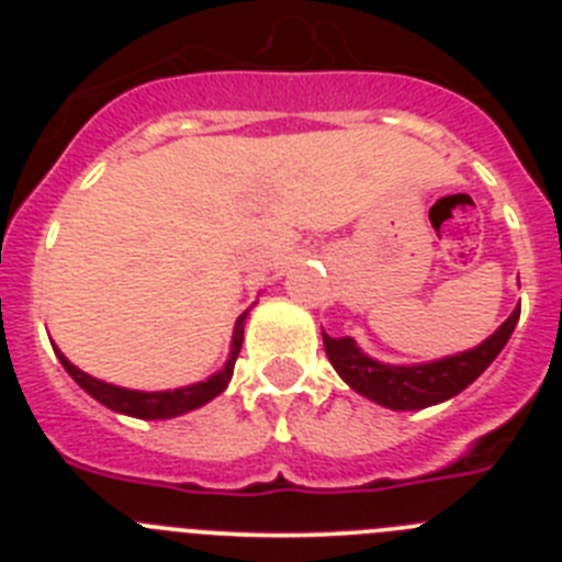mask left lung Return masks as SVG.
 <instances>
[{
	"label": "left lung",
	"mask_w": 562,
	"mask_h": 562,
	"mask_svg": "<svg viewBox=\"0 0 562 562\" xmlns=\"http://www.w3.org/2000/svg\"><path fill=\"white\" fill-rule=\"evenodd\" d=\"M520 317V306L506 317L495 335L486 337L481 346L445 360L425 362V366H385L357 349L351 337L324 335L326 357L337 374L349 382L357 394L369 396L376 405L391 411H419L461 394L473 380H479L486 366L501 355L515 324Z\"/></svg>",
	"instance_id": "obj_1"
}]
</instances>
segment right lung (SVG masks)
Masks as SVG:
<instances>
[{
    "mask_svg": "<svg viewBox=\"0 0 562 562\" xmlns=\"http://www.w3.org/2000/svg\"><path fill=\"white\" fill-rule=\"evenodd\" d=\"M245 315H238L236 321V331H233V351L231 360H227L225 369L220 374H213L211 380L196 382V385H188V389H177V391H154V394H146V391H128V389H117V385H109V382L95 380V376L83 374L81 369H76L61 351L56 349L58 360L67 369V374L87 391L89 396H95L98 402H103L106 408L117 411V414L126 416H137V419H171V416L188 414V411L200 408L205 402H211L213 396H220L222 391L227 389V382L233 376V366H236V357L241 351V340H245Z\"/></svg>",
    "mask_w": 562,
    "mask_h": 562,
    "instance_id": "add662e5",
    "label": "right lung"
}]
</instances>
